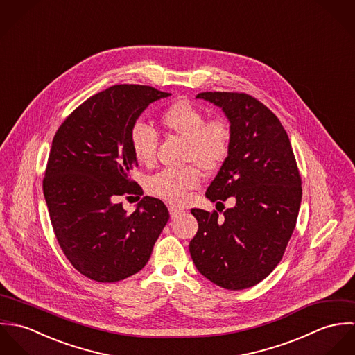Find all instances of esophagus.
Listing matches in <instances>:
<instances>
[{"mask_svg": "<svg viewBox=\"0 0 355 355\" xmlns=\"http://www.w3.org/2000/svg\"><path fill=\"white\" fill-rule=\"evenodd\" d=\"M183 210L182 209H179V207H175V206H169V214H171V217L173 218V217H176L178 214H180Z\"/></svg>", "mask_w": 355, "mask_h": 355, "instance_id": "1", "label": "esophagus"}]
</instances>
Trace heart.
<instances>
[{
    "mask_svg": "<svg viewBox=\"0 0 355 355\" xmlns=\"http://www.w3.org/2000/svg\"><path fill=\"white\" fill-rule=\"evenodd\" d=\"M161 125L187 141L186 161L197 164L205 172L218 169L227 159L232 131L227 120L214 117L206 120L202 109L189 101L173 102L159 116ZM135 159L150 165L155 158L157 134L145 123H135L128 135ZM202 173L197 166L182 171L164 169L146 179V191L165 202L180 205L186 194L201 184Z\"/></svg>",
    "mask_w": 355,
    "mask_h": 355,
    "instance_id": "1",
    "label": "heart"
}]
</instances>
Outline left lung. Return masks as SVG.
I'll list each match as a JSON object with an SVG mask.
<instances>
[{"mask_svg": "<svg viewBox=\"0 0 355 355\" xmlns=\"http://www.w3.org/2000/svg\"><path fill=\"white\" fill-rule=\"evenodd\" d=\"M203 98L223 109L232 131L231 150L206 198L235 206L223 217L191 209L198 221L191 258L206 279L227 290L263 280L282 261L294 232L302 180L288 135L276 114L245 93L206 92Z\"/></svg>", "mask_w": 355, "mask_h": 355, "instance_id": "left-lung-1", "label": "left lung"}]
</instances>
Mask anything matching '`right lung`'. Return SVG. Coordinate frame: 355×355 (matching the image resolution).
<instances>
[{
    "mask_svg": "<svg viewBox=\"0 0 355 355\" xmlns=\"http://www.w3.org/2000/svg\"><path fill=\"white\" fill-rule=\"evenodd\" d=\"M171 96L116 85L87 98L58 127L44 178L55 239L83 276L114 283L138 273L169 220L162 201L144 197L127 214L119 198L142 196L130 179L138 162L130 130L149 103Z\"/></svg>",
    "mask_w": 355,
    "mask_h": 355,
    "instance_id": "add662e5",
    "label": "right lung"
}]
</instances>
